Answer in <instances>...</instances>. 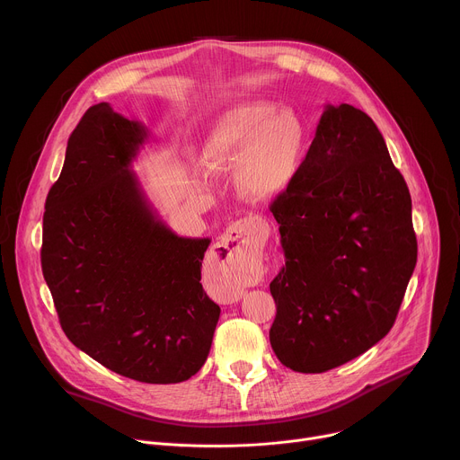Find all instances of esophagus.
<instances>
[{
	"label": "esophagus",
	"instance_id": "1",
	"mask_svg": "<svg viewBox=\"0 0 460 460\" xmlns=\"http://www.w3.org/2000/svg\"><path fill=\"white\" fill-rule=\"evenodd\" d=\"M258 242V234L254 233V227L249 220H240L234 222L233 226H229L222 236V245L226 249H229V256L234 254L236 260H242L252 247H256ZM240 293H234L231 296V300H240Z\"/></svg>",
	"mask_w": 460,
	"mask_h": 460
}]
</instances>
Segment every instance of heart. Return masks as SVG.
<instances>
[{"label": "heart", "instance_id": "b5f03b06", "mask_svg": "<svg viewBox=\"0 0 460 460\" xmlns=\"http://www.w3.org/2000/svg\"><path fill=\"white\" fill-rule=\"evenodd\" d=\"M304 147L298 118L270 102L240 103L218 119L204 149L209 171L238 167L243 189L271 199L295 180Z\"/></svg>", "mask_w": 460, "mask_h": 460}]
</instances>
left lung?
<instances>
[{"mask_svg":"<svg viewBox=\"0 0 460 460\" xmlns=\"http://www.w3.org/2000/svg\"><path fill=\"white\" fill-rule=\"evenodd\" d=\"M286 266L270 341L298 373L366 353L395 323L417 264L408 185L375 121L325 105L295 180L271 204Z\"/></svg>","mask_w":460,"mask_h":460,"instance_id":"left-lung-1","label":"left lung"}]
</instances>
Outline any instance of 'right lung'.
Segmentation results:
<instances>
[{
    "label": "right lung",
    "instance_id": "1",
    "mask_svg": "<svg viewBox=\"0 0 460 460\" xmlns=\"http://www.w3.org/2000/svg\"><path fill=\"white\" fill-rule=\"evenodd\" d=\"M147 140L109 103L84 114L45 202L41 270L78 349L127 378L176 384L208 360L220 307L200 284L211 238L172 233L133 171Z\"/></svg>",
    "mask_w": 460,
    "mask_h": 460
}]
</instances>
